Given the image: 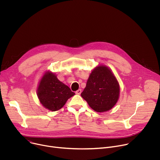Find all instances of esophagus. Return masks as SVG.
<instances>
[{
    "label": "esophagus",
    "instance_id": "esophagus-1",
    "mask_svg": "<svg viewBox=\"0 0 160 160\" xmlns=\"http://www.w3.org/2000/svg\"><path fill=\"white\" fill-rule=\"evenodd\" d=\"M81 92H82V90L81 89H78L75 92L76 94H78V95H80L81 94Z\"/></svg>",
    "mask_w": 160,
    "mask_h": 160
}]
</instances>
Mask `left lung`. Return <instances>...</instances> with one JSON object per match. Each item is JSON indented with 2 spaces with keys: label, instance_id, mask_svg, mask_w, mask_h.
I'll return each instance as SVG.
<instances>
[{
  "label": "left lung",
  "instance_id": "left-lung-1",
  "mask_svg": "<svg viewBox=\"0 0 160 160\" xmlns=\"http://www.w3.org/2000/svg\"><path fill=\"white\" fill-rule=\"evenodd\" d=\"M119 83L111 71L105 66H99L90 73L81 96L97 112L111 109L117 102Z\"/></svg>",
  "mask_w": 160,
  "mask_h": 160
}]
</instances>
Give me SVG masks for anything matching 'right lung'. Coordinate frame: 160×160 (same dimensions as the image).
<instances>
[{"label": "right lung", "instance_id": "right-lung-1", "mask_svg": "<svg viewBox=\"0 0 160 160\" xmlns=\"http://www.w3.org/2000/svg\"><path fill=\"white\" fill-rule=\"evenodd\" d=\"M75 94L69 87L58 79L55 74L50 72L45 73L37 89L40 103L52 111L60 109L67 100Z\"/></svg>", "mask_w": 160, "mask_h": 160}]
</instances>
